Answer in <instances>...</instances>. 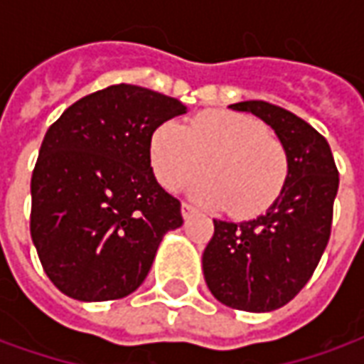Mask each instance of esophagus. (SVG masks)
<instances>
[{"instance_id": "34e87169", "label": "esophagus", "mask_w": 364, "mask_h": 364, "mask_svg": "<svg viewBox=\"0 0 364 364\" xmlns=\"http://www.w3.org/2000/svg\"><path fill=\"white\" fill-rule=\"evenodd\" d=\"M198 210L195 208L193 205H189V203H183L181 205V214H183V218H191L193 214H197Z\"/></svg>"}]
</instances>
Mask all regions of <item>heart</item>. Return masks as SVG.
Returning <instances> with one entry per match:
<instances>
[{
  "label": "heart",
  "instance_id": "obj_1",
  "mask_svg": "<svg viewBox=\"0 0 364 364\" xmlns=\"http://www.w3.org/2000/svg\"><path fill=\"white\" fill-rule=\"evenodd\" d=\"M151 169L169 191L205 173L191 195L200 203L226 206L234 216L263 213L281 195L289 177V151L265 124L232 111L200 112L185 127L159 124L150 140Z\"/></svg>",
  "mask_w": 364,
  "mask_h": 364
}]
</instances>
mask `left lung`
Instances as JSON below:
<instances>
[{"label":"left lung","mask_w":364,"mask_h":364,"mask_svg":"<svg viewBox=\"0 0 364 364\" xmlns=\"http://www.w3.org/2000/svg\"><path fill=\"white\" fill-rule=\"evenodd\" d=\"M273 128L289 151L281 195L253 220H214L203 253L216 300L245 312H271L296 296L318 267L331 234L339 173L328 140L306 120L265 101L230 105Z\"/></svg>","instance_id":"1"}]
</instances>
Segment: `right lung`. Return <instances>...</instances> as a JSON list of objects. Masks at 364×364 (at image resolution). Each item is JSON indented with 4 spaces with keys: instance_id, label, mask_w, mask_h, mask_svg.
I'll return each instance as SVG.
<instances>
[{
    "instance_id": "obj_1",
    "label": "right lung",
    "mask_w": 364,
    "mask_h": 364,
    "mask_svg": "<svg viewBox=\"0 0 364 364\" xmlns=\"http://www.w3.org/2000/svg\"><path fill=\"white\" fill-rule=\"evenodd\" d=\"M183 112L173 97L119 83L82 97L46 130L31 179V237L66 296H128L183 224L181 203L150 166L154 130Z\"/></svg>"
}]
</instances>
